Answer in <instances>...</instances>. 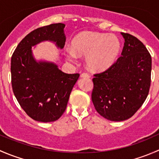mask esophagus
<instances>
[{
	"instance_id": "34e87169",
	"label": "esophagus",
	"mask_w": 159,
	"mask_h": 159,
	"mask_svg": "<svg viewBox=\"0 0 159 159\" xmlns=\"http://www.w3.org/2000/svg\"><path fill=\"white\" fill-rule=\"evenodd\" d=\"M81 78H89L90 76H89V74L83 73V74H81Z\"/></svg>"
}]
</instances>
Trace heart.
<instances>
[{
    "instance_id": "heart-1",
    "label": "heart",
    "mask_w": 159,
    "mask_h": 159,
    "mask_svg": "<svg viewBox=\"0 0 159 159\" xmlns=\"http://www.w3.org/2000/svg\"><path fill=\"white\" fill-rule=\"evenodd\" d=\"M121 43L118 37L94 31H82L72 39L66 49L67 58L75 61L78 56L86 55V65L96 72L110 68L118 58Z\"/></svg>"
}]
</instances>
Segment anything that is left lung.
I'll return each instance as SVG.
<instances>
[{"label":"left lung","mask_w":159,"mask_h":159,"mask_svg":"<svg viewBox=\"0 0 159 159\" xmlns=\"http://www.w3.org/2000/svg\"><path fill=\"white\" fill-rule=\"evenodd\" d=\"M121 34L125 39L121 56L105 72L94 75L91 95L96 111L113 121L131 118L146 99L151 84L148 50L135 37Z\"/></svg>","instance_id":"1"}]
</instances>
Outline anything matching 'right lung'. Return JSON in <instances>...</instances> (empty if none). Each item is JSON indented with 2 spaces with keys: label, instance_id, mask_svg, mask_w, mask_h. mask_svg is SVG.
<instances>
[{
  "label": "right lung",
  "instance_id": "right-lung-1",
  "mask_svg": "<svg viewBox=\"0 0 159 159\" xmlns=\"http://www.w3.org/2000/svg\"><path fill=\"white\" fill-rule=\"evenodd\" d=\"M65 27V24H52L33 30L19 43L11 57L13 92L24 111L35 121L58 119L79 78V74L64 73L54 62L37 60L34 56L32 47L44 41L63 48Z\"/></svg>",
  "mask_w": 159,
  "mask_h": 159
}]
</instances>
